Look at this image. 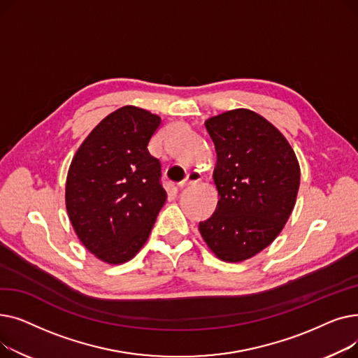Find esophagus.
I'll use <instances>...</instances> for the list:
<instances>
[{
  "label": "esophagus",
  "instance_id": "esophagus-1",
  "mask_svg": "<svg viewBox=\"0 0 358 358\" xmlns=\"http://www.w3.org/2000/svg\"><path fill=\"white\" fill-rule=\"evenodd\" d=\"M200 180H201V174L199 171H190L181 182H178V187H181V189H182V187L193 184V182H199Z\"/></svg>",
  "mask_w": 358,
  "mask_h": 358
}]
</instances>
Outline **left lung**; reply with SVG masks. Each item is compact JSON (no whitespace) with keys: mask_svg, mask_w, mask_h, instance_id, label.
Masks as SVG:
<instances>
[{"mask_svg":"<svg viewBox=\"0 0 358 358\" xmlns=\"http://www.w3.org/2000/svg\"><path fill=\"white\" fill-rule=\"evenodd\" d=\"M204 124L217 155L219 201L199 231L217 258L241 262L267 248L285 228L300 166L287 139L255 111L229 110Z\"/></svg>","mask_w":358,"mask_h":358,"instance_id":"obj_1","label":"left lung"}]
</instances>
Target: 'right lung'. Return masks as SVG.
Instances as JSON below:
<instances>
[{"label":"right lung","mask_w":358,"mask_h":358,"mask_svg":"<svg viewBox=\"0 0 358 358\" xmlns=\"http://www.w3.org/2000/svg\"><path fill=\"white\" fill-rule=\"evenodd\" d=\"M159 124L148 110L120 107L92 129L69 165V220L84 247L108 264L139 252L166 200L161 162L148 150Z\"/></svg>","instance_id":"add662e5"}]
</instances>
